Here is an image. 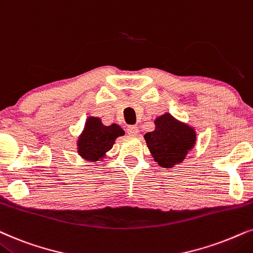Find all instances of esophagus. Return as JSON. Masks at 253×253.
<instances>
[{
  "instance_id": "esophagus-1",
  "label": "esophagus",
  "mask_w": 253,
  "mask_h": 253,
  "mask_svg": "<svg viewBox=\"0 0 253 253\" xmlns=\"http://www.w3.org/2000/svg\"><path fill=\"white\" fill-rule=\"evenodd\" d=\"M127 133H128L129 135H133V136L139 135V133H140L139 127H137V126H128V127H127Z\"/></svg>"
}]
</instances>
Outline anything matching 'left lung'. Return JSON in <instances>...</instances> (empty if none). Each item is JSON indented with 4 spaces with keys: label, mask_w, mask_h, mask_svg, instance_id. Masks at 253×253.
Returning <instances> with one entry per match:
<instances>
[{
    "label": "left lung",
    "mask_w": 253,
    "mask_h": 253,
    "mask_svg": "<svg viewBox=\"0 0 253 253\" xmlns=\"http://www.w3.org/2000/svg\"><path fill=\"white\" fill-rule=\"evenodd\" d=\"M155 129L144 134L148 149L161 168L171 169L181 163L197 142L193 127L181 123L170 113H164L154 120Z\"/></svg>",
    "instance_id": "8db88e82"
}]
</instances>
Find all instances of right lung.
Returning a JSON list of instances; mask_svg holds the SVG:
<instances>
[{
    "label": "right lung",
    "mask_w": 253,
    "mask_h": 253,
    "mask_svg": "<svg viewBox=\"0 0 253 253\" xmlns=\"http://www.w3.org/2000/svg\"><path fill=\"white\" fill-rule=\"evenodd\" d=\"M125 135L119 125L105 126L97 117H87L84 128L77 137V153L84 161H104L106 153L112 149L117 137Z\"/></svg>",
    "instance_id": "obj_1"
}]
</instances>
